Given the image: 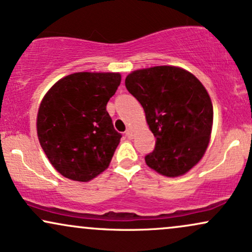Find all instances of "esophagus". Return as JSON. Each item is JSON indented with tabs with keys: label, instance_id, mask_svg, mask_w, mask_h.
Listing matches in <instances>:
<instances>
[{
	"label": "esophagus",
	"instance_id": "esophagus-1",
	"mask_svg": "<svg viewBox=\"0 0 252 252\" xmlns=\"http://www.w3.org/2000/svg\"><path fill=\"white\" fill-rule=\"evenodd\" d=\"M126 137L128 138H130V140H131L132 137H134V132H132V130L131 129H128L126 131Z\"/></svg>",
	"mask_w": 252,
	"mask_h": 252
}]
</instances>
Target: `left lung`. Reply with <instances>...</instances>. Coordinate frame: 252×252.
Here are the masks:
<instances>
[{
    "label": "left lung",
    "instance_id": "left-lung-1",
    "mask_svg": "<svg viewBox=\"0 0 252 252\" xmlns=\"http://www.w3.org/2000/svg\"><path fill=\"white\" fill-rule=\"evenodd\" d=\"M130 94L141 103L156 137L147 166L167 178L189 172L209 147L213 106L207 90L190 72L178 66H154L126 78Z\"/></svg>",
    "mask_w": 252,
    "mask_h": 252
}]
</instances>
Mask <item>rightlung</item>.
I'll return each mask as SVG.
<instances>
[{"label": "right lung", "mask_w": 252, "mask_h": 252, "mask_svg": "<svg viewBox=\"0 0 252 252\" xmlns=\"http://www.w3.org/2000/svg\"><path fill=\"white\" fill-rule=\"evenodd\" d=\"M118 72H77L46 92L36 116L37 138L65 178L88 182L109 167L121 135L106 104L121 84Z\"/></svg>", "instance_id": "add662e5"}]
</instances>
